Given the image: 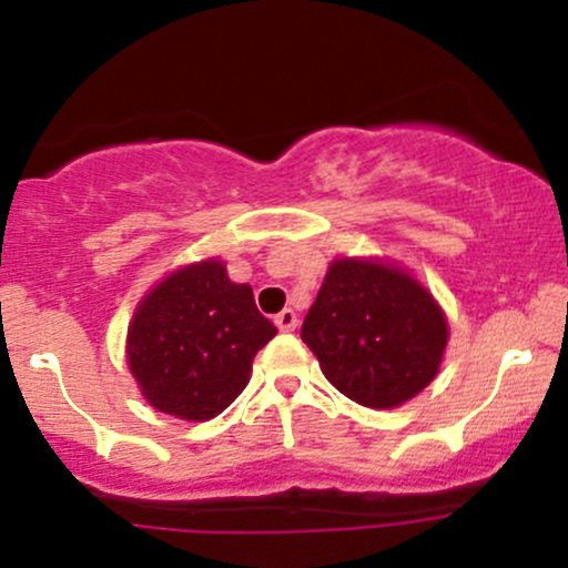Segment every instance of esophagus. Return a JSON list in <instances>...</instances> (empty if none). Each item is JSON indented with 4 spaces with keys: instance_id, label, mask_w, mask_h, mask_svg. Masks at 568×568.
Returning <instances> with one entry per match:
<instances>
[{
    "instance_id": "obj_1",
    "label": "esophagus",
    "mask_w": 568,
    "mask_h": 568,
    "mask_svg": "<svg viewBox=\"0 0 568 568\" xmlns=\"http://www.w3.org/2000/svg\"><path fill=\"white\" fill-rule=\"evenodd\" d=\"M275 325H277L280 331H283V334H288V331H296V325H298L296 312H293V310H283V312H280V315L275 317Z\"/></svg>"
}]
</instances>
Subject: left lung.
I'll use <instances>...</instances> for the list:
<instances>
[{"label": "left lung", "mask_w": 568, "mask_h": 568, "mask_svg": "<svg viewBox=\"0 0 568 568\" xmlns=\"http://www.w3.org/2000/svg\"><path fill=\"white\" fill-rule=\"evenodd\" d=\"M302 342L338 393L393 408L435 379L448 328L440 306L406 272L342 258L306 312Z\"/></svg>", "instance_id": "left-lung-1"}]
</instances>
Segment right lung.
Segmentation results:
<instances>
[{
  "mask_svg": "<svg viewBox=\"0 0 568 568\" xmlns=\"http://www.w3.org/2000/svg\"><path fill=\"white\" fill-rule=\"evenodd\" d=\"M277 334L251 285L221 262L192 264L149 293L128 331V363L162 414L205 422L245 389L256 352Z\"/></svg>",
  "mask_w": 568,
  "mask_h": 568,
  "instance_id": "1",
  "label": "right lung"
}]
</instances>
